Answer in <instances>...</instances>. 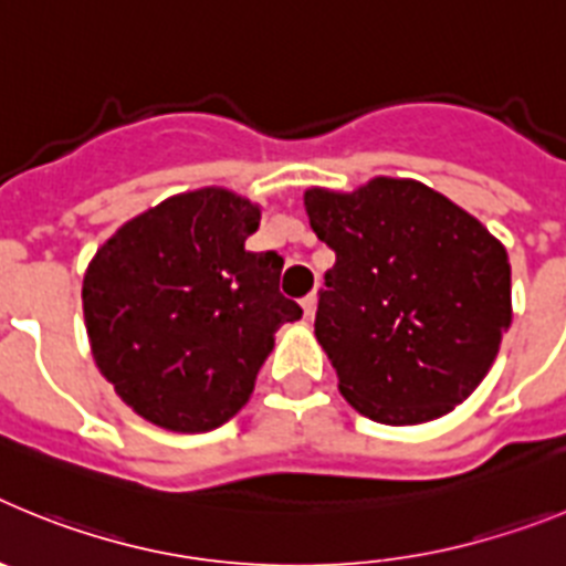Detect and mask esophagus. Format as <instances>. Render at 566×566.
<instances>
[{"label":"esophagus","mask_w":566,"mask_h":566,"mask_svg":"<svg viewBox=\"0 0 566 566\" xmlns=\"http://www.w3.org/2000/svg\"><path fill=\"white\" fill-rule=\"evenodd\" d=\"M300 306H303V314H306V317H314V312H317V294H308Z\"/></svg>","instance_id":"esophagus-1"}]
</instances>
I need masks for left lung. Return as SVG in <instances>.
I'll list each match as a JSON object with an SVG mask.
<instances>
[{"label":"left lung","mask_w":566,"mask_h":566,"mask_svg":"<svg viewBox=\"0 0 566 566\" xmlns=\"http://www.w3.org/2000/svg\"><path fill=\"white\" fill-rule=\"evenodd\" d=\"M308 223L337 263L314 334L352 408L422 424L476 391L513 323L502 240L437 189L371 178L354 192H303Z\"/></svg>","instance_id":"8db88e82"}]
</instances>
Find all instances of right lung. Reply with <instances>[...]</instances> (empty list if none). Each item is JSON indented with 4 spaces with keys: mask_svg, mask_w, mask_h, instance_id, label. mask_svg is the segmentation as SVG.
I'll list each match as a JSON object with an SVG mask.
<instances>
[{
    "mask_svg": "<svg viewBox=\"0 0 566 566\" xmlns=\"http://www.w3.org/2000/svg\"><path fill=\"white\" fill-rule=\"evenodd\" d=\"M260 207L223 187L172 195L115 229L82 283L98 371L147 422L203 433L249 402L274 332L303 308L283 258L247 252Z\"/></svg>",
    "mask_w": 566,
    "mask_h": 566,
    "instance_id": "1",
    "label": "right lung"
}]
</instances>
